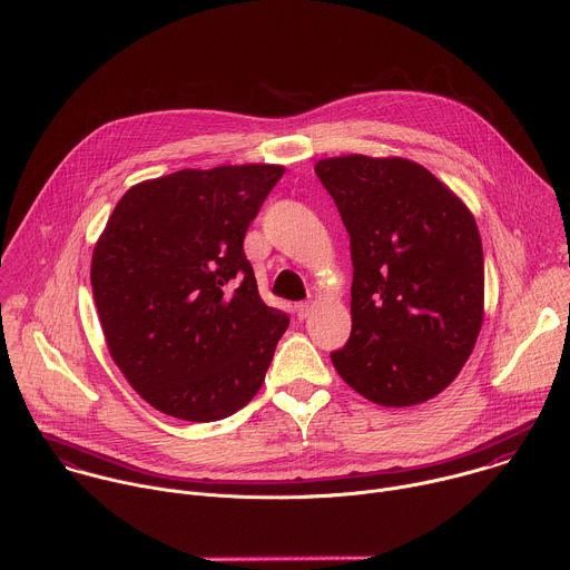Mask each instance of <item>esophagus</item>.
Here are the masks:
<instances>
[{
    "label": "esophagus",
    "mask_w": 570,
    "mask_h": 570,
    "mask_svg": "<svg viewBox=\"0 0 570 570\" xmlns=\"http://www.w3.org/2000/svg\"><path fill=\"white\" fill-rule=\"evenodd\" d=\"M312 307H314V303H312V301H303V303H298V305H296V314H298L301 318H305V316H309Z\"/></svg>",
    "instance_id": "1"
}]
</instances>
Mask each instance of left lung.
<instances>
[{"mask_svg": "<svg viewBox=\"0 0 570 570\" xmlns=\"http://www.w3.org/2000/svg\"><path fill=\"white\" fill-rule=\"evenodd\" d=\"M353 258V332L332 364L380 406L442 393L470 360L485 316V267L468 204L404 157L344 155L314 166Z\"/></svg>", "mask_w": 570, "mask_h": 570, "instance_id": "8db88e82", "label": "left lung"}]
</instances>
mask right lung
Here are the masks:
<instances>
[{
    "label": "right lung",
    "mask_w": 570,
    "mask_h": 570,
    "mask_svg": "<svg viewBox=\"0 0 570 570\" xmlns=\"http://www.w3.org/2000/svg\"><path fill=\"white\" fill-rule=\"evenodd\" d=\"M278 164L184 168L114 206L91 254L107 351L157 411L213 422L261 391L289 318L258 294L243 240Z\"/></svg>",
    "instance_id": "1"
}]
</instances>
